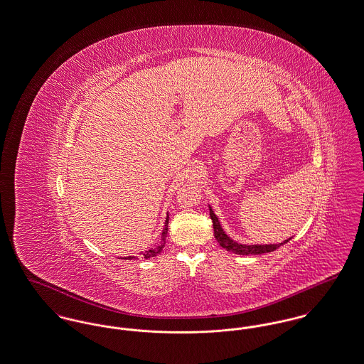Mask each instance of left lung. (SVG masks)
<instances>
[{"instance_id":"1","label":"left lung","mask_w":364,"mask_h":364,"mask_svg":"<svg viewBox=\"0 0 364 364\" xmlns=\"http://www.w3.org/2000/svg\"><path fill=\"white\" fill-rule=\"evenodd\" d=\"M209 213L210 218L213 221L214 237L215 240L220 243V246H223L224 249H227V252L240 255V256H250V255H264V253H269V252H275L280 246H283L284 243H287L291 237L280 242V243H269V245H243L234 240L232 237L225 234V231L223 230L220 220L217 218V215L214 214L212 208L209 206Z\"/></svg>"}]
</instances>
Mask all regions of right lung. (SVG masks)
<instances>
[{
    "mask_svg": "<svg viewBox=\"0 0 364 364\" xmlns=\"http://www.w3.org/2000/svg\"><path fill=\"white\" fill-rule=\"evenodd\" d=\"M168 224H169V214H166V220H165V224H164V230L161 232V240L158 242V245H155L154 247L149 249L143 256L144 258H151V257L158 256L162 249L165 247V243H166V236H168ZM124 259H136L134 256L122 257Z\"/></svg>",
    "mask_w": 364,
    "mask_h": 364,
    "instance_id": "obj_1",
    "label": "right lung"
}]
</instances>
